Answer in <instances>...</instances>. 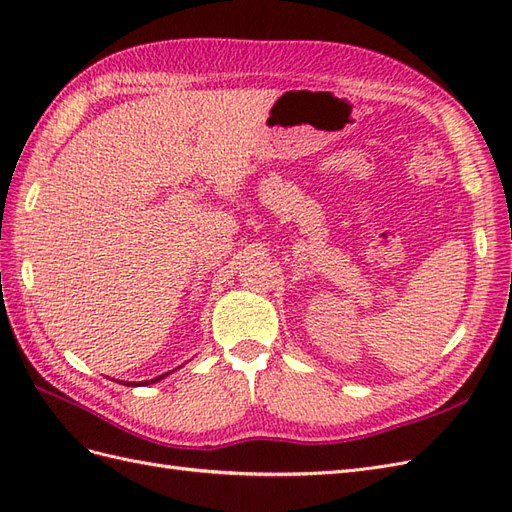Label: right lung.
Here are the masks:
<instances>
[{
  "mask_svg": "<svg viewBox=\"0 0 512 512\" xmlns=\"http://www.w3.org/2000/svg\"><path fill=\"white\" fill-rule=\"evenodd\" d=\"M173 371H175V369H173ZM166 376H170V371H166V374H162V376H158V378H151V380L138 382V384H153V382H160V380H164ZM121 384H126V386H136V382H121Z\"/></svg>",
  "mask_w": 512,
  "mask_h": 512,
  "instance_id": "add662e5",
  "label": "right lung"
}]
</instances>
